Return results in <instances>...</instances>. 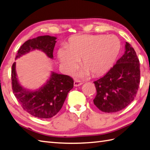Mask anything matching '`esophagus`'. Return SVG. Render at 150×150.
Listing matches in <instances>:
<instances>
[{"mask_svg":"<svg viewBox=\"0 0 150 150\" xmlns=\"http://www.w3.org/2000/svg\"><path fill=\"white\" fill-rule=\"evenodd\" d=\"M82 84V82L81 81H79V80H75L74 81V86H79Z\"/></svg>","mask_w":150,"mask_h":150,"instance_id":"obj_1","label":"esophagus"}]
</instances>
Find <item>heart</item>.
<instances>
[{"label": "heart", "instance_id": "obj_1", "mask_svg": "<svg viewBox=\"0 0 150 150\" xmlns=\"http://www.w3.org/2000/svg\"><path fill=\"white\" fill-rule=\"evenodd\" d=\"M120 50V42L115 36L78 35L70 38L67 47L58 50V57L67 72L77 67L82 58L81 76H94L104 74L114 62Z\"/></svg>", "mask_w": 150, "mask_h": 150}]
</instances>
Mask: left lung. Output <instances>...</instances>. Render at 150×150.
<instances>
[{"label": "left lung", "instance_id": "obj_1", "mask_svg": "<svg viewBox=\"0 0 150 150\" xmlns=\"http://www.w3.org/2000/svg\"><path fill=\"white\" fill-rule=\"evenodd\" d=\"M94 104L104 112H116L134 100L140 83V64L136 52L128 42L125 53L102 78L94 82Z\"/></svg>", "mask_w": 150, "mask_h": 150}]
</instances>
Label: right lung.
<instances>
[{"label":"right lung","mask_w":150,"mask_h":150,"mask_svg":"<svg viewBox=\"0 0 150 150\" xmlns=\"http://www.w3.org/2000/svg\"><path fill=\"white\" fill-rule=\"evenodd\" d=\"M56 39L46 35L27 40L19 48L15 59L34 50H41L53 59ZM11 81L14 95L23 109L32 116L42 119L56 115L63 105L68 93L74 88L71 77L52 71L49 79L40 89L30 91L24 88L17 79L15 62L12 66Z\"/></svg>","instance_id":"add662e5"}]
</instances>
